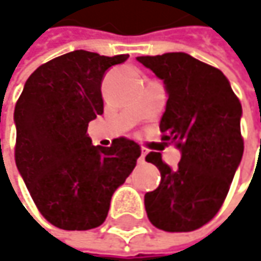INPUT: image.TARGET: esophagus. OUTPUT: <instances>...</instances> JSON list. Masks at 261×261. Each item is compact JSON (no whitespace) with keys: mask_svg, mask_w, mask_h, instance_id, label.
Here are the masks:
<instances>
[{"mask_svg":"<svg viewBox=\"0 0 261 261\" xmlns=\"http://www.w3.org/2000/svg\"><path fill=\"white\" fill-rule=\"evenodd\" d=\"M145 155H146V149H142V154H140V162H145Z\"/></svg>","mask_w":261,"mask_h":261,"instance_id":"obj_1","label":"esophagus"}]
</instances>
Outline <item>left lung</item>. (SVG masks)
Segmentation results:
<instances>
[{"mask_svg":"<svg viewBox=\"0 0 261 261\" xmlns=\"http://www.w3.org/2000/svg\"><path fill=\"white\" fill-rule=\"evenodd\" d=\"M137 60L166 84L162 140L181 151L177 169L160 152L146 155L162 175L159 187L145 195L148 219L169 233L198 230L221 210L242 160V104L218 68L186 53Z\"/></svg>","mask_w":261,"mask_h":261,"instance_id":"obj_1","label":"left lung"}]
</instances>
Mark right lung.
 <instances>
[{"label":"right lung","instance_id":"right-lung-1","mask_svg":"<svg viewBox=\"0 0 261 261\" xmlns=\"http://www.w3.org/2000/svg\"><path fill=\"white\" fill-rule=\"evenodd\" d=\"M127 59L84 49L63 54L28 77L16 102V166L37 210L57 228L99 227L140 157V146L127 137L104 148L87 136L89 122L104 110L106 71Z\"/></svg>","mask_w":261,"mask_h":261}]
</instances>
